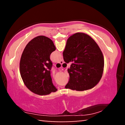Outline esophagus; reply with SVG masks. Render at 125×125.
<instances>
[{
    "label": "esophagus",
    "mask_w": 125,
    "mask_h": 125,
    "mask_svg": "<svg viewBox=\"0 0 125 125\" xmlns=\"http://www.w3.org/2000/svg\"><path fill=\"white\" fill-rule=\"evenodd\" d=\"M58 63H60V64H62L63 63H64V62H63V60H61V61H59V62H58Z\"/></svg>",
    "instance_id": "34e87169"
}]
</instances>
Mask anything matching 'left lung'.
<instances>
[{"instance_id":"8db88e82","label":"left lung","mask_w":125,"mask_h":125,"mask_svg":"<svg viewBox=\"0 0 125 125\" xmlns=\"http://www.w3.org/2000/svg\"><path fill=\"white\" fill-rule=\"evenodd\" d=\"M56 50L51 40L39 36L31 40L25 47L20 62V73L25 86L39 95L57 92L51 77L52 66L50 55Z\"/></svg>"}]
</instances>
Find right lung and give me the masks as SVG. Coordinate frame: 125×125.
I'll list each match as a JSON object with an SVG mask.
<instances>
[{"label":"right lung","instance_id":"add662e5","mask_svg":"<svg viewBox=\"0 0 125 125\" xmlns=\"http://www.w3.org/2000/svg\"><path fill=\"white\" fill-rule=\"evenodd\" d=\"M63 56L65 63L72 62L68 69L69 80L65 88L84 91L94 88L100 82L104 58L98 44L90 36L84 33L71 36Z\"/></svg>","mask_w":125,"mask_h":125}]
</instances>
